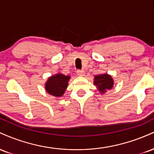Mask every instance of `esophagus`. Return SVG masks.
Returning a JSON list of instances; mask_svg holds the SVG:
<instances>
[{
	"instance_id": "1",
	"label": "esophagus",
	"mask_w": 154,
	"mask_h": 154,
	"mask_svg": "<svg viewBox=\"0 0 154 154\" xmlns=\"http://www.w3.org/2000/svg\"><path fill=\"white\" fill-rule=\"evenodd\" d=\"M77 74L78 76H80V77H82V76L85 75V71L83 70H77Z\"/></svg>"
}]
</instances>
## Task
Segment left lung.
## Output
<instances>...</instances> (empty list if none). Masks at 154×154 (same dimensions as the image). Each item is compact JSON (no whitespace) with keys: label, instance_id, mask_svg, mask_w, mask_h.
Masks as SVG:
<instances>
[{"label":"left lung","instance_id":"8db88e82","mask_svg":"<svg viewBox=\"0 0 154 154\" xmlns=\"http://www.w3.org/2000/svg\"><path fill=\"white\" fill-rule=\"evenodd\" d=\"M94 85L97 87L98 91L103 94L113 88L114 79L108 74L98 75L94 77Z\"/></svg>","mask_w":154,"mask_h":154}]
</instances>
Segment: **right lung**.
I'll return each mask as SVG.
<instances>
[{
    "label": "right lung",
    "instance_id": "obj_1",
    "mask_svg": "<svg viewBox=\"0 0 154 154\" xmlns=\"http://www.w3.org/2000/svg\"><path fill=\"white\" fill-rule=\"evenodd\" d=\"M69 79L70 76H66L61 73L51 76L45 85L47 93L55 97H61L67 88Z\"/></svg>",
    "mask_w": 154,
    "mask_h": 154
}]
</instances>
